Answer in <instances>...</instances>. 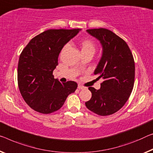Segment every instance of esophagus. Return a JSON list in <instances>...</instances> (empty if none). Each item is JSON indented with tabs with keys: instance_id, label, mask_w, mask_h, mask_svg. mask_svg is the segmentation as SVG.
<instances>
[{
	"instance_id": "obj_1",
	"label": "esophagus",
	"mask_w": 153,
	"mask_h": 153,
	"mask_svg": "<svg viewBox=\"0 0 153 153\" xmlns=\"http://www.w3.org/2000/svg\"><path fill=\"white\" fill-rule=\"evenodd\" d=\"M78 89H79V90H83V89H84V87L83 85H79Z\"/></svg>"
}]
</instances>
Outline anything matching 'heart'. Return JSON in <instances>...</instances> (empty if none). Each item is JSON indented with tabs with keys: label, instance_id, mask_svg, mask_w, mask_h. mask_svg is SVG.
I'll use <instances>...</instances> for the list:
<instances>
[{
	"label": "heart",
	"instance_id": "b5f03b06",
	"mask_svg": "<svg viewBox=\"0 0 153 153\" xmlns=\"http://www.w3.org/2000/svg\"><path fill=\"white\" fill-rule=\"evenodd\" d=\"M68 44H66L64 46V48H67ZM96 44L93 40L90 39H85L81 42V51L82 52H91L95 53Z\"/></svg>",
	"mask_w": 153,
	"mask_h": 153
}]
</instances>
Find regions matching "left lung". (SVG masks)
<instances>
[{"mask_svg":"<svg viewBox=\"0 0 153 153\" xmlns=\"http://www.w3.org/2000/svg\"><path fill=\"white\" fill-rule=\"evenodd\" d=\"M87 32L102 44V55L94 74L104 81L100 90L88 89L91 98L87 108L101 116H109L123 107L132 92L135 81V62L126 42L107 29H88Z\"/></svg>","mask_w":153,"mask_h":153,"instance_id":"left-lung-1","label":"left lung"}]
</instances>
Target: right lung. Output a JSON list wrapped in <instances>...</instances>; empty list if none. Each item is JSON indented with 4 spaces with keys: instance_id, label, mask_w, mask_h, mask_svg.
<instances>
[{
    "instance_id": "obj_1",
    "label": "right lung",
    "mask_w": 153,
    "mask_h": 153,
    "mask_svg": "<svg viewBox=\"0 0 153 153\" xmlns=\"http://www.w3.org/2000/svg\"><path fill=\"white\" fill-rule=\"evenodd\" d=\"M79 29H49L30 39L21 53L18 84L23 99L35 111L48 114L60 109L68 96L76 90L74 81L60 83L54 79L59 55Z\"/></svg>"
}]
</instances>
